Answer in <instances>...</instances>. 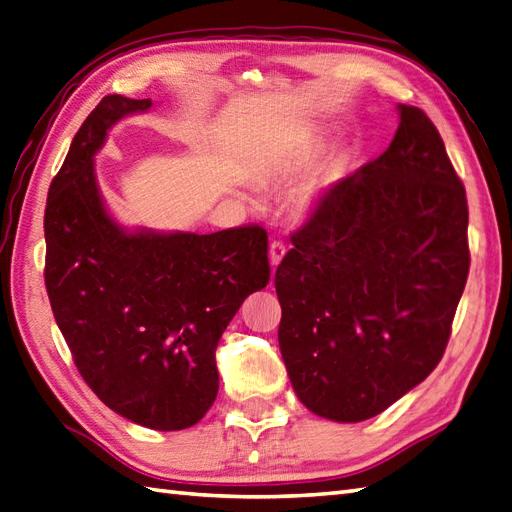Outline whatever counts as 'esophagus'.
Here are the masks:
<instances>
[{
	"mask_svg": "<svg viewBox=\"0 0 512 512\" xmlns=\"http://www.w3.org/2000/svg\"><path fill=\"white\" fill-rule=\"evenodd\" d=\"M287 254V245L282 241H271L269 243V260H271V267H278L280 260L285 258Z\"/></svg>",
	"mask_w": 512,
	"mask_h": 512,
	"instance_id": "obj_1",
	"label": "esophagus"
}]
</instances>
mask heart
Segmentation results:
<instances>
[{"label": "heart", "mask_w": 512, "mask_h": 512, "mask_svg": "<svg viewBox=\"0 0 512 512\" xmlns=\"http://www.w3.org/2000/svg\"><path fill=\"white\" fill-rule=\"evenodd\" d=\"M313 151H315V146H302V149H295V151H289L285 155H280L278 160H274V164L269 166V173L276 175V177H287V175L300 173V170L306 164H309ZM313 199H315V188L302 190L300 197H298V208L300 210H309Z\"/></svg>", "instance_id": "obj_1"}]
</instances>
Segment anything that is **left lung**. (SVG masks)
<instances>
[{
  "instance_id": "obj_1",
  "label": "left lung",
  "mask_w": 512,
  "mask_h": 512,
  "mask_svg": "<svg viewBox=\"0 0 512 512\" xmlns=\"http://www.w3.org/2000/svg\"><path fill=\"white\" fill-rule=\"evenodd\" d=\"M399 116L388 151L322 192L276 269L291 385L337 423L429 377L469 276L467 192L427 113Z\"/></svg>"
}]
</instances>
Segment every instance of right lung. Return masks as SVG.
I'll return each instance as SVG.
<instances>
[{"label": "right lung", "mask_w": 512, "mask_h": 512, "mask_svg": "<svg viewBox=\"0 0 512 512\" xmlns=\"http://www.w3.org/2000/svg\"><path fill=\"white\" fill-rule=\"evenodd\" d=\"M151 98L105 96L74 135L45 203V289L78 372L113 412L177 431L219 392L214 350L238 306L269 282L260 225L214 234L124 232L94 175L111 124Z\"/></svg>", "instance_id": "1"}]
</instances>
